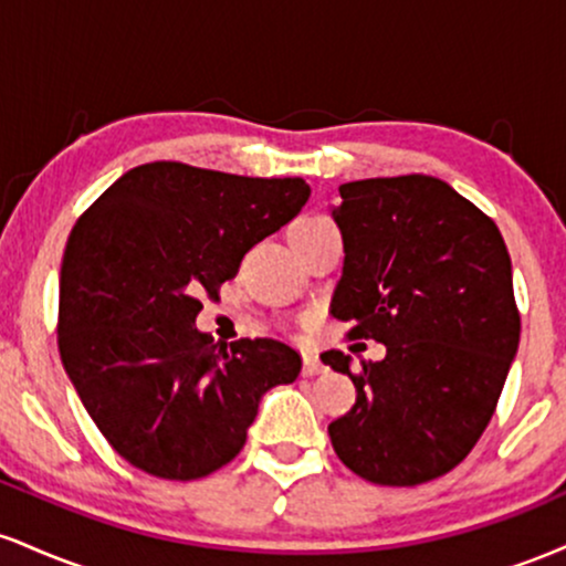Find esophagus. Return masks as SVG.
<instances>
[{
    "mask_svg": "<svg viewBox=\"0 0 566 566\" xmlns=\"http://www.w3.org/2000/svg\"><path fill=\"white\" fill-rule=\"evenodd\" d=\"M324 369L322 359L314 354V350H303V375H319Z\"/></svg>",
    "mask_w": 566,
    "mask_h": 566,
    "instance_id": "obj_1",
    "label": "esophagus"
}]
</instances>
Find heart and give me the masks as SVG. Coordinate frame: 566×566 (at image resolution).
<instances>
[{
  "label": "heart",
  "instance_id": "1",
  "mask_svg": "<svg viewBox=\"0 0 566 566\" xmlns=\"http://www.w3.org/2000/svg\"><path fill=\"white\" fill-rule=\"evenodd\" d=\"M305 223H316V218H314V220H303V223H301V226H305Z\"/></svg>",
  "mask_w": 566,
  "mask_h": 566
}]
</instances>
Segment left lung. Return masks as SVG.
<instances>
[{"instance_id":"8db88e82","label":"left lung","mask_w":566,"mask_h":566,"mask_svg":"<svg viewBox=\"0 0 566 566\" xmlns=\"http://www.w3.org/2000/svg\"><path fill=\"white\" fill-rule=\"evenodd\" d=\"M346 261L329 314L386 359L350 369L356 405L329 423L337 458L373 484L415 486L465 460L495 415L522 335L495 220L428 175L340 186Z\"/></svg>"}]
</instances>
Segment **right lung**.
<instances>
[{
  "label": "right lung",
  "mask_w": 566,
  "mask_h": 566,
  "mask_svg": "<svg viewBox=\"0 0 566 566\" xmlns=\"http://www.w3.org/2000/svg\"><path fill=\"white\" fill-rule=\"evenodd\" d=\"M303 178L151 161L108 186L69 233L57 350L84 409L135 469L191 482L242 452L261 396L301 375L274 337L220 346L193 327L242 258L301 212Z\"/></svg>",
  "instance_id": "add662e5"
}]
</instances>
